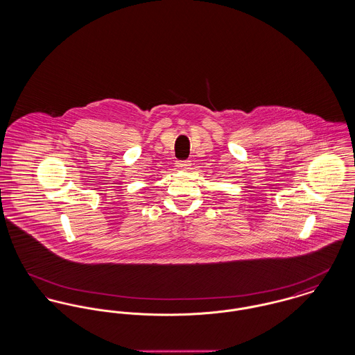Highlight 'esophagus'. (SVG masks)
Listing matches in <instances>:
<instances>
[{
  "mask_svg": "<svg viewBox=\"0 0 355 355\" xmlns=\"http://www.w3.org/2000/svg\"><path fill=\"white\" fill-rule=\"evenodd\" d=\"M190 165H191L190 161H178V162H177V168H178V169H189Z\"/></svg>",
  "mask_w": 355,
  "mask_h": 355,
  "instance_id": "1",
  "label": "esophagus"
}]
</instances>
